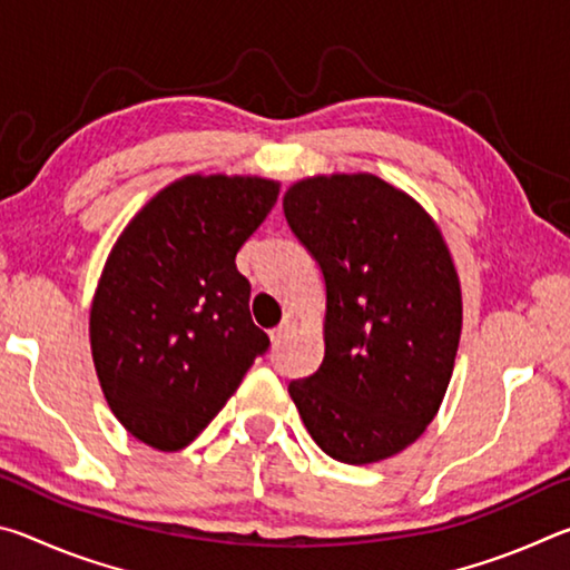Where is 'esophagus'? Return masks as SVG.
Wrapping results in <instances>:
<instances>
[{
  "instance_id": "34e87169",
  "label": "esophagus",
  "mask_w": 570,
  "mask_h": 570,
  "mask_svg": "<svg viewBox=\"0 0 570 570\" xmlns=\"http://www.w3.org/2000/svg\"><path fill=\"white\" fill-rule=\"evenodd\" d=\"M292 332H294V320H292V316H284V322L278 324L276 330H272V342L278 344L282 340H286V336Z\"/></svg>"
}]
</instances>
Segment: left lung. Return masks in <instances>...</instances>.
<instances>
[{"label": "left lung", "mask_w": 570, "mask_h": 570, "mask_svg": "<svg viewBox=\"0 0 570 570\" xmlns=\"http://www.w3.org/2000/svg\"><path fill=\"white\" fill-rule=\"evenodd\" d=\"M284 216L326 286L324 360L288 394L330 458L397 455L438 414L455 364L462 302L445 240L370 173L296 183Z\"/></svg>", "instance_id": "8db88e82"}]
</instances>
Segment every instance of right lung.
I'll use <instances>...</instances> for the list:
<instances>
[{
    "label": "right lung",
    "instance_id": "1",
    "mask_svg": "<svg viewBox=\"0 0 570 570\" xmlns=\"http://www.w3.org/2000/svg\"><path fill=\"white\" fill-rule=\"evenodd\" d=\"M276 198L266 178L188 176L115 244L90 312L92 360L115 417L146 445H190L272 346L236 254Z\"/></svg>",
    "mask_w": 570,
    "mask_h": 570
}]
</instances>
